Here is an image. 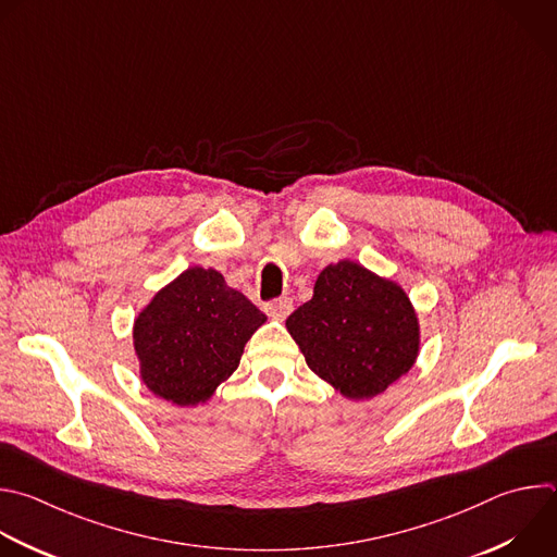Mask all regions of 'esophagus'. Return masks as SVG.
<instances>
[{
	"label": "esophagus",
	"instance_id": "1",
	"mask_svg": "<svg viewBox=\"0 0 557 557\" xmlns=\"http://www.w3.org/2000/svg\"><path fill=\"white\" fill-rule=\"evenodd\" d=\"M264 310L273 317V319H286L288 314H290V310H293V299L290 297H280V299H273V301H269L267 306H264Z\"/></svg>",
	"mask_w": 557,
	"mask_h": 557
}]
</instances>
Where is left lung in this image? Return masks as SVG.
<instances>
[{"instance_id": "obj_1", "label": "left lung", "mask_w": 557, "mask_h": 557, "mask_svg": "<svg viewBox=\"0 0 557 557\" xmlns=\"http://www.w3.org/2000/svg\"><path fill=\"white\" fill-rule=\"evenodd\" d=\"M286 327L317 376L351 400L374 398L413 367L420 327L407 293L364 267H325Z\"/></svg>"}]
</instances>
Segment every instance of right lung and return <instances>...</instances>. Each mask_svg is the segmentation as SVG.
I'll return each mask as SVG.
<instances>
[{
  "mask_svg": "<svg viewBox=\"0 0 557 557\" xmlns=\"http://www.w3.org/2000/svg\"><path fill=\"white\" fill-rule=\"evenodd\" d=\"M267 314L214 269L193 267L161 288L135 319L141 381L163 400H208L236 372L245 343Z\"/></svg>",
  "mask_w": 557,
  "mask_h": 557,
  "instance_id": "obj_1",
  "label": "right lung"
}]
</instances>
